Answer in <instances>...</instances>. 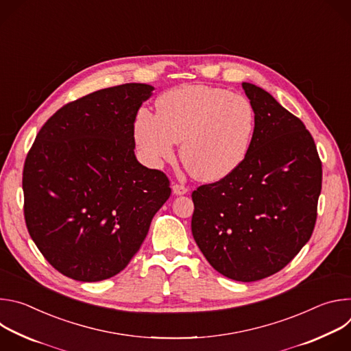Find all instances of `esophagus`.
Instances as JSON below:
<instances>
[{"instance_id": "esophagus-1", "label": "esophagus", "mask_w": 351, "mask_h": 351, "mask_svg": "<svg viewBox=\"0 0 351 351\" xmlns=\"http://www.w3.org/2000/svg\"><path fill=\"white\" fill-rule=\"evenodd\" d=\"M172 191H173L175 194H178V195H182V194H186V193L189 191V189H187L186 186H183V184L173 183V184H172Z\"/></svg>"}]
</instances>
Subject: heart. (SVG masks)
<instances>
[{"instance_id": "heart-1", "label": "heart", "mask_w": 351, "mask_h": 351, "mask_svg": "<svg viewBox=\"0 0 351 351\" xmlns=\"http://www.w3.org/2000/svg\"><path fill=\"white\" fill-rule=\"evenodd\" d=\"M256 130L248 98L203 84L180 86L161 94L156 115L140 110L133 122L136 144L156 167L173 158V143L190 175L217 182L245 160Z\"/></svg>"}]
</instances>
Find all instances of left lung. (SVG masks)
<instances>
[{
  "label": "left lung",
  "instance_id": "obj_1",
  "mask_svg": "<svg viewBox=\"0 0 351 351\" xmlns=\"http://www.w3.org/2000/svg\"><path fill=\"white\" fill-rule=\"evenodd\" d=\"M256 111L243 164L197 187L193 237L223 276L254 282L283 269L310 240L322 187L311 133L264 88L241 83Z\"/></svg>",
  "mask_w": 351,
  "mask_h": 351
}]
</instances>
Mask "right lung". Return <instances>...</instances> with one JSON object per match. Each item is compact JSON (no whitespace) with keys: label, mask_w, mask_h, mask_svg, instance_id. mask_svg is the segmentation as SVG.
<instances>
[{"label":"right lung","mask_w":351,"mask_h":351,"mask_svg":"<svg viewBox=\"0 0 351 351\" xmlns=\"http://www.w3.org/2000/svg\"><path fill=\"white\" fill-rule=\"evenodd\" d=\"M153 90L126 83L77 98L43 125L29 149L26 226L68 278L98 282L125 269L171 195L167 175L134 156L133 122Z\"/></svg>","instance_id":"1"}]
</instances>
